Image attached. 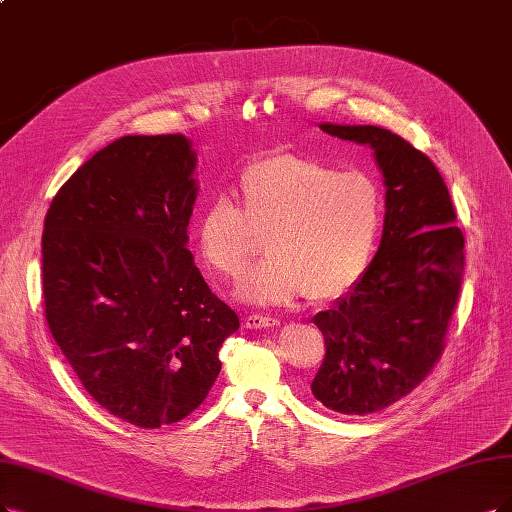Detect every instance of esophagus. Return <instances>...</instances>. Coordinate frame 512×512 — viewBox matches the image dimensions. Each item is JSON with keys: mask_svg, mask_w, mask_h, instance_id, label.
<instances>
[{"mask_svg": "<svg viewBox=\"0 0 512 512\" xmlns=\"http://www.w3.org/2000/svg\"><path fill=\"white\" fill-rule=\"evenodd\" d=\"M278 320L270 318V316H261V314H249L244 318V327L257 331V329H268V327H276Z\"/></svg>", "mask_w": 512, "mask_h": 512, "instance_id": "esophagus-1", "label": "esophagus"}]
</instances>
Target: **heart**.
Instances as JSON below:
<instances>
[{
    "mask_svg": "<svg viewBox=\"0 0 512 512\" xmlns=\"http://www.w3.org/2000/svg\"><path fill=\"white\" fill-rule=\"evenodd\" d=\"M238 206L208 204L196 225L202 259L223 278H238L266 240L268 259L244 276L238 297L280 306L308 295L335 299L367 272L384 223V196L363 170L274 154L242 170Z\"/></svg>",
    "mask_w": 512,
    "mask_h": 512,
    "instance_id": "1",
    "label": "heart"
}]
</instances>
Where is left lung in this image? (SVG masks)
<instances>
[{"instance_id": "left-lung-1", "label": "left lung", "mask_w": 512, "mask_h": 512, "mask_svg": "<svg viewBox=\"0 0 512 512\" xmlns=\"http://www.w3.org/2000/svg\"><path fill=\"white\" fill-rule=\"evenodd\" d=\"M318 126L369 145L386 185L380 249L350 293L312 318L327 346L312 394L331 411L367 415L401 401L439 361L462 287L464 236L422 151L380 126Z\"/></svg>"}]
</instances>
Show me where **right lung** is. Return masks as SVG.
Returning <instances> with one entry per match:
<instances>
[{
	"instance_id": "1",
	"label": "right lung",
	"mask_w": 512,
	"mask_h": 512,
	"mask_svg": "<svg viewBox=\"0 0 512 512\" xmlns=\"http://www.w3.org/2000/svg\"><path fill=\"white\" fill-rule=\"evenodd\" d=\"M194 170L183 135L122 137L75 170L44 221L48 329L92 399L139 428L192 413L240 327L187 249Z\"/></svg>"
}]
</instances>
